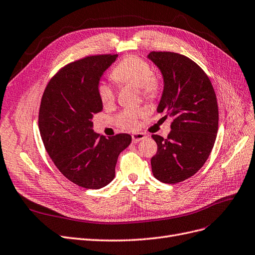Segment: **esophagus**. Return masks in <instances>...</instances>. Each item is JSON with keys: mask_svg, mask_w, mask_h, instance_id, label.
Returning a JSON list of instances; mask_svg holds the SVG:
<instances>
[{"mask_svg": "<svg viewBox=\"0 0 255 255\" xmlns=\"http://www.w3.org/2000/svg\"><path fill=\"white\" fill-rule=\"evenodd\" d=\"M131 136H132V142H133V143H137V142H139V140H143V139L146 138L145 133H142V132L133 133Z\"/></svg>", "mask_w": 255, "mask_h": 255, "instance_id": "esophagus-1", "label": "esophagus"}]
</instances>
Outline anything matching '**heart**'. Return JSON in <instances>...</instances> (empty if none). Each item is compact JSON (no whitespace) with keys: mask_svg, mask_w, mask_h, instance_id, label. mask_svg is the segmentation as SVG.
<instances>
[{"mask_svg":"<svg viewBox=\"0 0 255 255\" xmlns=\"http://www.w3.org/2000/svg\"><path fill=\"white\" fill-rule=\"evenodd\" d=\"M111 79L119 85H132L146 100L157 99L162 91V83L153 73L151 66L137 55H129L118 63L110 72ZM98 96L104 106L111 105L115 101V91L106 82L98 85ZM145 116L143 108L122 110L116 117L117 125L124 129H134L138 119Z\"/></svg>","mask_w":255,"mask_h":255,"instance_id":"heart-1","label":"heart"}]
</instances>
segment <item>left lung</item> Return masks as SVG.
Instances as JSON below:
<instances>
[{"mask_svg":"<svg viewBox=\"0 0 255 255\" xmlns=\"http://www.w3.org/2000/svg\"><path fill=\"white\" fill-rule=\"evenodd\" d=\"M161 70L164 91L157 112L173 118L166 138L152 134L157 152L151 158L156 180L176 184L194 175L209 157L219 128V107L205 71L186 55L171 51L148 54Z\"/></svg>","mask_w":255,"mask_h":255,"instance_id":"obj_1","label":"left lung"}]
</instances>
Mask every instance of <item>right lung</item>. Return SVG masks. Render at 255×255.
<instances>
[{
  "mask_svg": "<svg viewBox=\"0 0 255 255\" xmlns=\"http://www.w3.org/2000/svg\"><path fill=\"white\" fill-rule=\"evenodd\" d=\"M118 54H98L69 63L49 81L41 100L39 128L46 151L61 173L86 189H100L116 175L118 157L131 135L106 138L92 130L102 111L98 96L102 74Z\"/></svg>",
  "mask_w": 255,
  "mask_h": 255,
  "instance_id": "right-lung-1",
  "label": "right lung"
}]
</instances>
